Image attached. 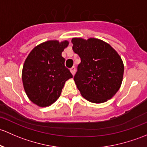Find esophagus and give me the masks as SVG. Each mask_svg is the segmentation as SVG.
<instances>
[{
    "label": "esophagus",
    "mask_w": 147,
    "mask_h": 147,
    "mask_svg": "<svg viewBox=\"0 0 147 147\" xmlns=\"http://www.w3.org/2000/svg\"><path fill=\"white\" fill-rule=\"evenodd\" d=\"M70 72L71 73H72V75H75V67H72V68L70 69Z\"/></svg>",
    "instance_id": "esophagus-1"
}]
</instances>
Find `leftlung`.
<instances>
[{"instance_id":"8db88e82","label":"left lung","mask_w":147,"mask_h":147,"mask_svg":"<svg viewBox=\"0 0 147 147\" xmlns=\"http://www.w3.org/2000/svg\"><path fill=\"white\" fill-rule=\"evenodd\" d=\"M72 49L81 58L74 77L81 95L87 101L101 103L120 89L124 64L110 44L96 38H72Z\"/></svg>"}]
</instances>
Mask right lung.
Segmentation results:
<instances>
[{"label": "right lung", "mask_w": 147, "mask_h": 147, "mask_svg": "<svg viewBox=\"0 0 147 147\" xmlns=\"http://www.w3.org/2000/svg\"><path fill=\"white\" fill-rule=\"evenodd\" d=\"M69 41L49 40L35 46L24 61L22 79L29 99L39 107L49 106L61 96L72 75L65 67L62 52Z\"/></svg>", "instance_id": "add662e5"}]
</instances>
